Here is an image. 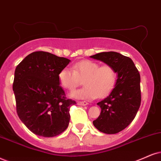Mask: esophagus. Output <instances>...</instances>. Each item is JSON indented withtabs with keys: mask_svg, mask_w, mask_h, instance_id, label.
Returning <instances> with one entry per match:
<instances>
[{
	"mask_svg": "<svg viewBox=\"0 0 161 161\" xmlns=\"http://www.w3.org/2000/svg\"><path fill=\"white\" fill-rule=\"evenodd\" d=\"M77 104L80 105V106H86L88 103L86 102H77Z\"/></svg>",
	"mask_w": 161,
	"mask_h": 161,
	"instance_id": "34e87169",
	"label": "esophagus"
}]
</instances>
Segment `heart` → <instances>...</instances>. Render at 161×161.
<instances>
[{
	"label": "heart",
	"instance_id": "obj_1",
	"mask_svg": "<svg viewBox=\"0 0 161 161\" xmlns=\"http://www.w3.org/2000/svg\"><path fill=\"white\" fill-rule=\"evenodd\" d=\"M59 84L63 88L73 90L84 82V87L75 90L70 96L77 99L92 100L104 98L114 90L117 80V71L113 65L92 60H82L75 63L72 69L65 67L59 72Z\"/></svg>",
	"mask_w": 161,
	"mask_h": 161
}]
</instances>
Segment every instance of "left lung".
Segmentation results:
<instances>
[{
    "label": "left lung",
    "mask_w": 161,
    "mask_h": 161,
    "mask_svg": "<svg viewBox=\"0 0 161 161\" xmlns=\"http://www.w3.org/2000/svg\"><path fill=\"white\" fill-rule=\"evenodd\" d=\"M91 58L113 65L117 80L110 94L98 102L100 116L93 125L101 132L114 134L124 130L135 118L141 103L140 75L132 59L114 51L102 52Z\"/></svg>",
    "instance_id": "left-lung-1"
}]
</instances>
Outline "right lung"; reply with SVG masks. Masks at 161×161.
Returning a JSON list of instances; mask_svg holds the SVG:
<instances>
[{
  "mask_svg": "<svg viewBox=\"0 0 161 161\" xmlns=\"http://www.w3.org/2000/svg\"><path fill=\"white\" fill-rule=\"evenodd\" d=\"M70 59L45 51L27 55L17 65L13 89L18 116L36 135L52 137L68 128L71 105L59 86V72Z\"/></svg>",
  "mask_w": 161,
  "mask_h": 161,
  "instance_id": "obj_1",
  "label": "right lung"
}]
</instances>
